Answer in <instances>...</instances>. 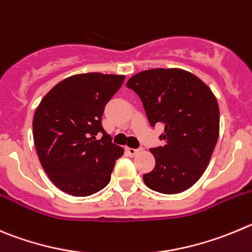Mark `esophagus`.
<instances>
[{"mask_svg":"<svg viewBox=\"0 0 252 252\" xmlns=\"http://www.w3.org/2000/svg\"><path fill=\"white\" fill-rule=\"evenodd\" d=\"M126 154L131 155V157H133V155L138 154V153L140 152V149H134V148H128V147H126Z\"/></svg>","mask_w":252,"mask_h":252,"instance_id":"34e87169","label":"esophagus"}]
</instances>
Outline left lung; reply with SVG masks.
I'll return each mask as SVG.
<instances>
[{
  "mask_svg": "<svg viewBox=\"0 0 252 252\" xmlns=\"http://www.w3.org/2000/svg\"><path fill=\"white\" fill-rule=\"evenodd\" d=\"M139 95L150 126L163 124L152 148L155 168L143 175L145 185L161 194L185 191L200 179L219 138V105L211 89L179 68L143 70L126 82Z\"/></svg>",
  "mask_w": 252,
  "mask_h": 252,
  "instance_id": "8db88e82",
  "label": "left lung"
}]
</instances>
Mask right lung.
Returning a JSON list of instances; mask_svg holds the SVG:
<instances>
[{"label":"right lung","mask_w":252,"mask_h":252,"mask_svg":"<svg viewBox=\"0 0 252 252\" xmlns=\"http://www.w3.org/2000/svg\"><path fill=\"white\" fill-rule=\"evenodd\" d=\"M124 78L76 74L56 84L39 103L33 117L34 145L44 171L62 191L89 196L110 182L124 149L112 142L102 115Z\"/></svg>","instance_id":"add662e5"}]
</instances>
